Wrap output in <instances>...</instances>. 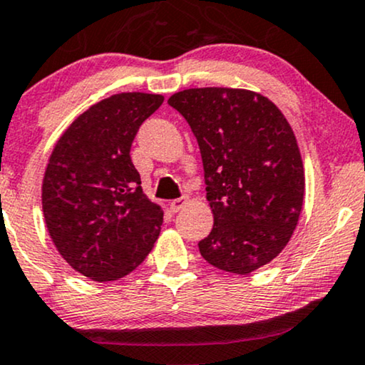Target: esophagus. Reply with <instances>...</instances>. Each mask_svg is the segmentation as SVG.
<instances>
[{
    "instance_id": "1",
    "label": "esophagus",
    "mask_w": 365,
    "mask_h": 365,
    "mask_svg": "<svg viewBox=\"0 0 365 365\" xmlns=\"http://www.w3.org/2000/svg\"><path fill=\"white\" fill-rule=\"evenodd\" d=\"M187 204H188V197L175 198V200H172V204H170V209H172V212H178L182 210Z\"/></svg>"
}]
</instances>
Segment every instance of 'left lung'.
<instances>
[{
    "label": "left lung",
    "instance_id": "left-lung-1",
    "mask_svg": "<svg viewBox=\"0 0 365 365\" xmlns=\"http://www.w3.org/2000/svg\"><path fill=\"white\" fill-rule=\"evenodd\" d=\"M200 148L214 227L198 242L219 269L249 274L283 251L305 193L297 138L281 110L246 89L204 87L168 99Z\"/></svg>",
    "mask_w": 365,
    "mask_h": 365
}]
</instances>
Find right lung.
Here are the masks:
<instances>
[{"label":"right lung","instance_id":"1","mask_svg":"<svg viewBox=\"0 0 365 365\" xmlns=\"http://www.w3.org/2000/svg\"><path fill=\"white\" fill-rule=\"evenodd\" d=\"M161 103L163 96L143 92L101 101L66 129L48 160L41 205L50 237L94 281L131 273L160 236L163 212L143 193L129 151Z\"/></svg>","mask_w":365,"mask_h":365}]
</instances>
